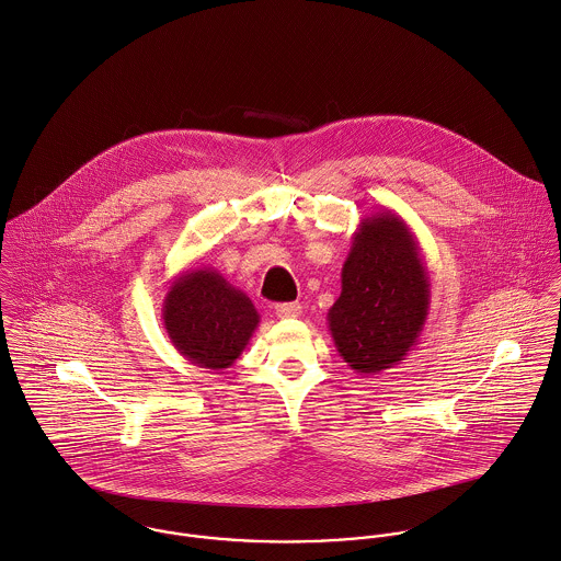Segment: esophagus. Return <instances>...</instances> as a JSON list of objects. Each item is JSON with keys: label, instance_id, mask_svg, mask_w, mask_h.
Listing matches in <instances>:
<instances>
[{"label": "esophagus", "instance_id": "1", "mask_svg": "<svg viewBox=\"0 0 561 561\" xmlns=\"http://www.w3.org/2000/svg\"><path fill=\"white\" fill-rule=\"evenodd\" d=\"M301 312H304L301 304H279V306H275V314L279 319H299Z\"/></svg>", "mask_w": 561, "mask_h": 561}]
</instances>
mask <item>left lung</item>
<instances>
[{
	"mask_svg": "<svg viewBox=\"0 0 561 561\" xmlns=\"http://www.w3.org/2000/svg\"><path fill=\"white\" fill-rule=\"evenodd\" d=\"M432 284L414 233L392 210L364 217L342 264V290L328 312L340 357L359 375L399 364L419 342Z\"/></svg>",
	"mask_w": 561,
	"mask_h": 561,
	"instance_id": "obj_1",
	"label": "left lung"
}]
</instances>
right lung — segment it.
<instances>
[{"mask_svg": "<svg viewBox=\"0 0 561 561\" xmlns=\"http://www.w3.org/2000/svg\"><path fill=\"white\" fill-rule=\"evenodd\" d=\"M162 321L173 346L191 364L229 368L260 325L251 299L215 268L180 273L164 297Z\"/></svg>", "mask_w": 561, "mask_h": 561, "instance_id": "obj_1", "label": "right lung"}]
</instances>
